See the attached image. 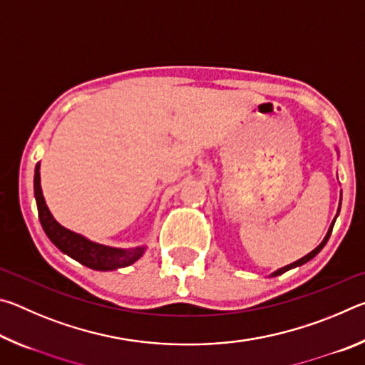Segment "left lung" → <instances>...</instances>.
Listing matches in <instances>:
<instances>
[{
	"instance_id": "1",
	"label": "left lung",
	"mask_w": 365,
	"mask_h": 365,
	"mask_svg": "<svg viewBox=\"0 0 365 365\" xmlns=\"http://www.w3.org/2000/svg\"><path fill=\"white\" fill-rule=\"evenodd\" d=\"M333 224H335V220H333V222H331V225H330V230H329V233H327V237L324 238V242H322V243H320V245L317 246V248H316V250H314V251H311V252H309V255H307V256H304V257H301V259H299V261H296V262H293V264H289V265H287V267H283V269H279V270H277V272H274V274H272V277H275V275H280V274H283V272H287V270H289V269H293V267H298V265H302V264H306L307 261H311V259H312L314 256H317V255H319V252H320V250H322V248H324V246H325V243H327V242H329V238H330V233H331V230H333Z\"/></svg>"
}]
</instances>
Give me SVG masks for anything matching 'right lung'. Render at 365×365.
Wrapping results in <instances>:
<instances>
[{"label":"right lung","mask_w":365,"mask_h":365,"mask_svg":"<svg viewBox=\"0 0 365 365\" xmlns=\"http://www.w3.org/2000/svg\"><path fill=\"white\" fill-rule=\"evenodd\" d=\"M35 200L36 206H38V217L41 222V227L48 238L58 246V248L66 252L67 256L76 259L80 264L86 265V267L93 270H115L119 267H127V265L133 264L140 256L143 255V246L132 250H119V248H109V246L98 245L90 242V240L83 238L82 235H77L71 230H67L63 225H59L56 220L53 219L51 212L45 202V197L41 193L40 187V163L35 168Z\"/></svg>","instance_id":"1"}]
</instances>
